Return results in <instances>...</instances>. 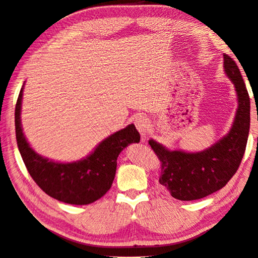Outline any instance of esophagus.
<instances>
[{
  "label": "esophagus",
  "mask_w": 258,
  "mask_h": 258,
  "mask_svg": "<svg viewBox=\"0 0 258 258\" xmlns=\"http://www.w3.org/2000/svg\"><path fill=\"white\" fill-rule=\"evenodd\" d=\"M134 124H136L139 133L141 134L142 140L145 141L147 138V134L149 132V126H150L149 119L146 116H138L136 118V120H134Z\"/></svg>",
  "instance_id": "esophagus-1"
}]
</instances>
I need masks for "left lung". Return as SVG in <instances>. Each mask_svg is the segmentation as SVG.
Instances as JSON below:
<instances>
[{"instance_id": "obj_1", "label": "left lung", "mask_w": 258, "mask_h": 258, "mask_svg": "<svg viewBox=\"0 0 258 258\" xmlns=\"http://www.w3.org/2000/svg\"><path fill=\"white\" fill-rule=\"evenodd\" d=\"M224 70L238 96L234 121L226 136L209 148L196 153L170 150L153 139L149 140L162 164L159 183L180 201L199 200L222 189L239 169L246 150L250 127V100L238 65L226 54H224Z\"/></svg>"}]
</instances>
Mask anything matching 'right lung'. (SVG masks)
Listing matches in <instances>:
<instances>
[{"mask_svg": "<svg viewBox=\"0 0 258 258\" xmlns=\"http://www.w3.org/2000/svg\"><path fill=\"white\" fill-rule=\"evenodd\" d=\"M23 88L15 110L16 139L25 166L41 189L60 202L85 206L101 199L112 185L117 157L131 144L140 142V134L133 124L101 141L87 157L71 163L55 162L41 156L31 148L23 133Z\"/></svg>", "mask_w": 258, "mask_h": 258, "instance_id": "1", "label": "right lung"}]
</instances>
